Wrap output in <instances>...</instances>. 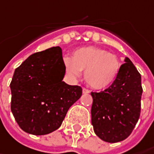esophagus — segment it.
Segmentation results:
<instances>
[{"mask_svg":"<svg viewBox=\"0 0 154 154\" xmlns=\"http://www.w3.org/2000/svg\"><path fill=\"white\" fill-rule=\"evenodd\" d=\"M83 93H84V94H89V93H90V90L84 88V89H83Z\"/></svg>","mask_w":154,"mask_h":154,"instance_id":"esophagus-1","label":"esophagus"}]
</instances>
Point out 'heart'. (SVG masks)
<instances>
[{"mask_svg": "<svg viewBox=\"0 0 154 154\" xmlns=\"http://www.w3.org/2000/svg\"><path fill=\"white\" fill-rule=\"evenodd\" d=\"M64 71L72 79L81 76L84 70L86 83L94 90H103L115 84L121 70V63L114 54L95 46L80 47L72 57L64 59Z\"/></svg>", "mask_w": 154, "mask_h": 154, "instance_id": "heart-1", "label": "heart"}]
</instances>
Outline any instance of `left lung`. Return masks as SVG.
Wrapping results in <instances>:
<instances>
[{
	"label": "left lung",
	"mask_w": 154,
	"mask_h": 154,
	"mask_svg": "<svg viewBox=\"0 0 154 154\" xmlns=\"http://www.w3.org/2000/svg\"><path fill=\"white\" fill-rule=\"evenodd\" d=\"M115 84L104 91L91 92V123L98 137L116 143L128 137L140 115L141 77L128 57Z\"/></svg>",
	"instance_id": "left-lung-1"
}]
</instances>
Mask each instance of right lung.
I'll return each instance as SVG.
<instances>
[{
	"instance_id": "1",
	"label": "right lung",
	"mask_w": 154,
	"mask_h": 154,
	"mask_svg": "<svg viewBox=\"0 0 154 154\" xmlns=\"http://www.w3.org/2000/svg\"><path fill=\"white\" fill-rule=\"evenodd\" d=\"M62 49L32 54L15 69L10 84L11 111L20 128L34 135L57 130L67 111L82 96V88L63 80Z\"/></svg>"
}]
</instances>
